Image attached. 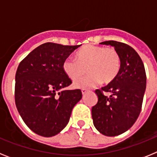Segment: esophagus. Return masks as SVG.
Listing matches in <instances>:
<instances>
[{
  "instance_id": "esophagus-1",
  "label": "esophagus",
  "mask_w": 157,
  "mask_h": 157,
  "mask_svg": "<svg viewBox=\"0 0 157 157\" xmlns=\"http://www.w3.org/2000/svg\"><path fill=\"white\" fill-rule=\"evenodd\" d=\"M86 93H87L86 90H85V89H82V94L83 96L85 95V94H86Z\"/></svg>"
}]
</instances>
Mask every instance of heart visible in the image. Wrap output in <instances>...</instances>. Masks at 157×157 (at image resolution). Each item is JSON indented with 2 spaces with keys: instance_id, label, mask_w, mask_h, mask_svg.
I'll use <instances>...</instances> for the list:
<instances>
[{
  "instance_id": "obj_1",
  "label": "heart",
  "mask_w": 157,
  "mask_h": 157,
  "mask_svg": "<svg viewBox=\"0 0 157 157\" xmlns=\"http://www.w3.org/2000/svg\"><path fill=\"white\" fill-rule=\"evenodd\" d=\"M76 60L67 57L63 63V72L75 80L86 72L90 74L78 79L73 86L78 89H90L101 81L110 83L116 78L121 67L120 54L115 48L88 45L76 52Z\"/></svg>"
}]
</instances>
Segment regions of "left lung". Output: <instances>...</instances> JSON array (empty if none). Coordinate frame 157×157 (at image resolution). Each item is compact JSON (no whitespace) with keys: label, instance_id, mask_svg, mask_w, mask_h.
Masks as SVG:
<instances>
[{"label":"left lung","instance_id":"1","mask_svg":"<svg viewBox=\"0 0 157 157\" xmlns=\"http://www.w3.org/2000/svg\"><path fill=\"white\" fill-rule=\"evenodd\" d=\"M100 44L114 47L121 59L116 78L95 91L98 101L92 108L94 127L104 135L112 137L126 132L138 119L146 88V75L143 62L132 47L116 41ZM103 91L111 95L105 96Z\"/></svg>","mask_w":157,"mask_h":157}]
</instances>
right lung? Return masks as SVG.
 <instances>
[{
	"instance_id": "right-lung-1",
	"label": "right lung",
	"mask_w": 157,
	"mask_h": 157,
	"mask_svg": "<svg viewBox=\"0 0 157 157\" xmlns=\"http://www.w3.org/2000/svg\"><path fill=\"white\" fill-rule=\"evenodd\" d=\"M79 45L47 42L20 62L16 74L15 101L26 125L35 134L52 137L68 123L82 99L80 90H63L71 84L63 63Z\"/></svg>"
}]
</instances>
